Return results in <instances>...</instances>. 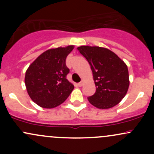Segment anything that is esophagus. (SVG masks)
<instances>
[{"label":"esophagus","mask_w":154,"mask_h":154,"mask_svg":"<svg viewBox=\"0 0 154 154\" xmlns=\"http://www.w3.org/2000/svg\"><path fill=\"white\" fill-rule=\"evenodd\" d=\"M83 84H84V81L82 80L80 82H79L78 84H77V85H78L79 87H82V86L83 85Z\"/></svg>","instance_id":"obj_1"}]
</instances>
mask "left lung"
Wrapping results in <instances>:
<instances>
[{
  "label": "left lung",
  "instance_id": "left-lung-1",
  "mask_svg": "<svg viewBox=\"0 0 154 154\" xmlns=\"http://www.w3.org/2000/svg\"><path fill=\"white\" fill-rule=\"evenodd\" d=\"M77 50L88 60L93 72L96 91L88 99L100 109L115 106L128 91V69L114 52L98 46L82 45Z\"/></svg>",
  "mask_w": 154,
  "mask_h": 154
}]
</instances>
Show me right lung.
Here are the masks:
<instances>
[{"instance_id":"right-lung-1","label":"right lung","mask_w":154,"mask_h":154,"mask_svg":"<svg viewBox=\"0 0 154 154\" xmlns=\"http://www.w3.org/2000/svg\"><path fill=\"white\" fill-rule=\"evenodd\" d=\"M74 45L47 50L29 65L24 82L28 95L35 103L44 109H52L61 104L74 89L66 79L69 69L66 59Z\"/></svg>"}]
</instances>
